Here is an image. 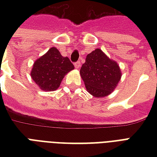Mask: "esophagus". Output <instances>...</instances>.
Segmentation results:
<instances>
[{
	"label": "esophagus",
	"mask_w": 157,
	"mask_h": 157,
	"mask_svg": "<svg viewBox=\"0 0 157 157\" xmlns=\"http://www.w3.org/2000/svg\"><path fill=\"white\" fill-rule=\"evenodd\" d=\"M81 67V62L77 61L75 63V69H79Z\"/></svg>",
	"instance_id": "esophagus-1"
}]
</instances>
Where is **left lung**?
Returning a JSON list of instances; mask_svg holds the SVG:
<instances>
[{"instance_id": "1", "label": "left lung", "mask_w": 157, "mask_h": 157, "mask_svg": "<svg viewBox=\"0 0 157 157\" xmlns=\"http://www.w3.org/2000/svg\"><path fill=\"white\" fill-rule=\"evenodd\" d=\"M80 74L87 92L98 98L109 95L117 87L122 75L117 62L100 48L86 55Z\"/></svg>"}]
</instances>
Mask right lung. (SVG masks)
<instances>
[{
	"label": "right lung",
	"mask_w": 157,
	"mask_h": 157,
	"mask_svg": "<svg viewBox=\"0 0 157 157\" xmlns=\"http://www.w3.org/2000/svg\"><path fill=\"white\" fill-rule=\"evenodd\" d=\"M73 69L68 57L62 56L57 48L52 47L34 62L31 77L43 91L52 92L59 88L64 76Z\"/></svg>",
	"instance_id": "right-lung-1"
}]
</instances>
